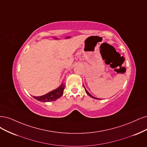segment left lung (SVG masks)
<instances>
[{
    "label": "left lung",
    "mask_w": 147,
    "mask_h": 147,
    "mask_svg": "<svg viewBox=\"0 0 147 147\" xmlns=\"http://www.w3.org/2000/svg\"><path fill=\"white\" fill-rule=\"evenodd\" d=\"M84 88H85V90H86V93L88 94V96H90V97H92V98H94V99H98V98H95V97H94V96H93L92 95H91V94H90L88 92V91L86 89V88H85V87H84Z\"/></svg>",
    "instance_id": "obj_1"
}]
</instances>
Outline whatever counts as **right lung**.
<instances>
[{
  "mask_svg": "<svg viewBox=\"0 0 147 147\" xmlns=\"http://www.w3.org/2000/svg\"><path fill=\"white\" fill-rule=\"evenodd\" d=\"M65 85L61 84V86L54 90L49 92L45 95L40 96H33L36 100L41 102H50L55 101L56 99L60 98L63 94V90L65 89Z\"/></svg>",
  "mask_w": 147,
  "mask_h": 147,
  "instance_id": "right-lung-1",
  "label": "right lung"
}]
</instances>
